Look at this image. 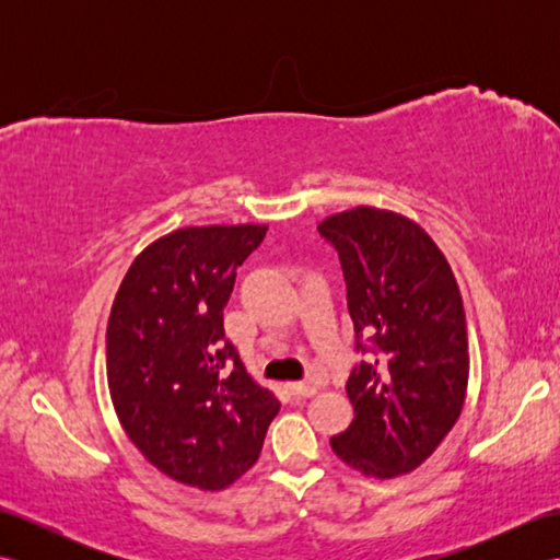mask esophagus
<instances>
[{"instance_id": "esophagus-1", "label": "esophagus", "mask_w": 560, "mask_h": 560, "mask_svg": "<svg viewBox=\"0 0 560 560\" xmlns=\"http://www.w3.org/2000/svg\"><path fill=\"white\" fill-rule=\"evenodd\" d=\"M287 389L291 392L293 397H313L317 392V385H313V383H289Z\"/></svg>"}]
</instances>
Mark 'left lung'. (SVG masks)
<instances>
[{"label":"left lung","instance_id":"obj_1","mask_svg":"<svg viewBox=\"0 0 560 560\" xmlns=\"http://www.w3.org/2000/svg\"><path fill=\"white\" fill-rule=\"evenodd\" d=\"M317 231L339 253L355 349L368 353L347 383L353 421L331 450L365 477H399L433 455L467 397L455 273L431 235L395 211L355 207Z\"/></svg>","mask_w":560,"mask_h":560}]
</instances>
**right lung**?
I'll return each instance as SVG.
<instances>
[{
	"instance_id": "1",
	"label": "right lung",
	"mask_w": 560,
	"mask_h": 560,
	"mask_svg": "<svg viewBox=\"0 0 560 560\" xmlns=\"http://www.w3.org/2000/svg\"><path fill=\"white\" fill-rule=\"evenodd\" d=\"M267 225H189L153 241L115 295L108 387L125 433L165 477L221 491L257 462L279 399L223 331L235 269Z\"/></svg>"
}]
</instances>
